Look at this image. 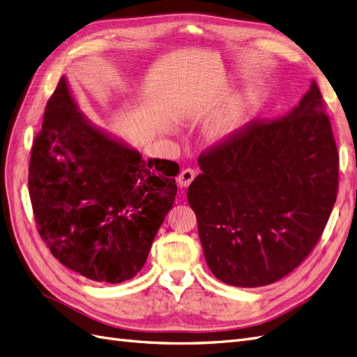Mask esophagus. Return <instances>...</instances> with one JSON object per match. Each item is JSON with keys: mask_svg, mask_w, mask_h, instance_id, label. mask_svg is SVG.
<instances>
[{"mask_svg": "<svg viewBox=\"0 0 357 357\" xmlns=\"http://www.w3.org/2000/svg\"><path fill=\"white\" fill-rule=\"evenodd\" d=\"M195 177H197V172H195V169H190V168H188V169H183V171L180 172V176L177 177L178 186H180V188H188Z\"/></svg>", "mask_w": 357, "mask_h": 357, "instance_id": "34e87169", "label": "esophagus"}]
</instances>
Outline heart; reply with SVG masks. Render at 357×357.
Masks as SVG:
<instances>
[{
  "mask_svg": "<svg viewBox=\"0 0 357 357\" xmlns=\"http://www.w3.org/2000/svg\"><path fill=\"white\" fill-rule=\"evenodd\" d=\"M244 116L245 109L244 107H240V109H236L232 114L220 117L219 121L211 123L207 129V132H205V137H207V139L211 143L226 142V139L231 138L241 128Z\"/></svg>",
  "mask_w": 357,
  "mask_h": 357,
  "instance_id": "obj_1",
  "label": "heart"
}]
</instances>
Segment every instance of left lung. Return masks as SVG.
<instances>
[{
  "mask_svg": "<svg viewBox=\"0 0 357 357\" xmlns=\"http://www.w3.org/2000/svg\"><path fill=\"white\" fill-rule=\"evenodd\" d=\"M188 189L214 277L261 287L286 277L325 229L338 188V152L312 80L298 105L256 121L198 159Z\"/></svg>",
  "mask_w": 357,
  "mask_h": 357,
  "instance_id": "1",
  "label": "left lung"
}]
</instances>
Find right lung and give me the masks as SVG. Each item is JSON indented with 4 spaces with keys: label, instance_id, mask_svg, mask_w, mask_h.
Instances as JSON below:
<instances>
[{
    "label": "right lung",
    "instance_id": "obj_1",
    "mask_svg": "<svg viewBox=\"0 0 357 357\" xmlns=\"http://www.w3.org/2000/svg\"><path fill=\"white\" fill-rule=\"evenodd\" d=\"M178 165L137 149L83 114L62 75L47 101L29 162L38 232L58 261L98 283L144 266L176 199Z\"/></svg>",
    "mask_w": 357,
    "mask_h": 357
}]
</instances>
